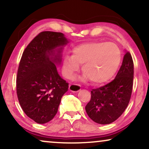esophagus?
I'll list each match as a JSON object with an SVG mask.
<instances>
[{
	"instance_id": "1",
	"label": "esophagus",
	"mask_w": 149,
	"mask_h": 149,
	"mask_svg": "<svg viewBox=\"0 0 149 149\" xmlns=\"http://www.w3.org/2000/svg\"><path fill=\"white\" fill-rule=\"evenodd\" d=\"M81 89V86L78 84H72L69 85V90L72 91V92H77Z\"/></svg>"
}]
</instances>
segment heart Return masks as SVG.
I'll return each instance as SVG.
<instances>
[{"label":"heart","mask_w":149,"mask_h":149,"mask_svg":"<svg viewBox=\"0 0 149 149\" xmlns=\"http://www.w3.org/2000/svg\"><path fill=\"white\" fill-rule=\"evenodd\" d=\"M121 60L119 47L113 42H94L80 45L72 50V56L63 59V74L72 79L82 65L83 79L93 84H102L114 76Z\"/></svg>","instance_id":"1"}]
</instances>
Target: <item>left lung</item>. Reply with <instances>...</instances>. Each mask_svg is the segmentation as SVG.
Wrapping results in <instances>:
<instances>
[{
	"mask_svg": "<svg viewBox=\"0 0 149 149\" xmlns=\"http://www.w3.org/2000/svg\"><path fill=\"white\" fill-rule=\"evenodd\" d=\"M133 79L134 62L131 54L127 52L115 79L91 91V100L85 107L89 118L102 125L116 121L130 102Z\"/></svg>",
	"mask_w": 149,
	"mask_h": 149,
	"instance_id": "1",
	"label": "left lung"
}]
</instances>
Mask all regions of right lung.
Returning a JSON list of instances; mask_svg holds the SVG:
<instances>
[{"instance_id": "obj_1", "label": "right lung", "mask_w": 149, "mask_h": 149, "mask_svg": "<svg viewBox=\"0 0 149 149\" xmlns=\"http://www.w3.org/2000/svg\"><path fill=\"white\" fill-rule=\"evenodd\" d=\"M62 32H40L28 45L18 67L16 91L26 115L36 123L51 121L58 110L68 83L59 75L55 63L60 62L62 47L67 44Z\"/></svg>"}]
</instances>
